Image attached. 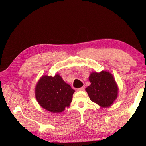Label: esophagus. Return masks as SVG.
Returning a JSON list of instances; mask_svg holds the SVG:
<instances>
[{
    "label": "esophagus",
    "mask_w": 146,
    "mask_h": 146,
    "mask_svg": "<svg viewBox=\"0 0 146 146\" xmlns=\"http://www.w3.org/2000/svg\"><path fill=\"white\" fill-rule=\"evenodd\" d=\"M85 90V86H83V87H81L80 88L77 89V91H84Z\"/></svg>",
    "instance_id": "obj_1"
}]
</instances>
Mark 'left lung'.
<instances>
[{
    "label": "left lung",
    "mask_w": 146,
    "mask_h": 146,
    "mask_svg": "<svg viewBox=\"0 0 146 146\" xmlns=\"http://www.w3.org/2000/svg\"><path fill=\"white\" fill-rule=\"evenodd\" d=\"M91 85L86 88L90 100L102 108L109 107L117 97L118 88L112 75L107 71L92 73Z\"/></svg>",
    "instance_id": "1"
}]
</instances>
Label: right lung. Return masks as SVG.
I'll return each mask as SVG.
<instances>
[{
    "instance_id": "right-lung-1",
    "label": "right lung",
    "mask_w": 146,
    "mask_h": 146,
    "mask_svg": "<svg viewBox=\"0 0 146 146\" xmlns=\"http://www.w3.org/2000/svg\"><path fill=\"white\" fill-rule=\"evenodd\" d=\"M75 90L62 80L61 76H44L35 88L38 102L45 110L52 113H60L72 101Z\"/></svg>"
}]
</instances>
